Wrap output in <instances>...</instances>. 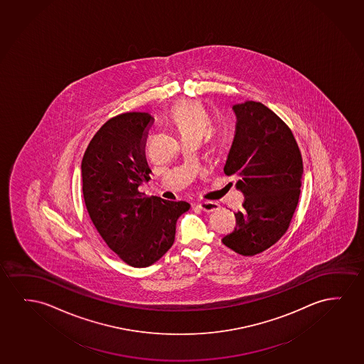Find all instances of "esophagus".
I'll use <instances>...</instances> for the list:
<instances>
[{
    "label": "esophagus",
    "instance_id": "1",
    "mask_svg": "<svg viewBox=\"0 0 364 364\" xmlns=\"http://www.w3.org/2000/svg\"><path fill=\"white\" fill-rule=\"evenodd\" d=\"M197 207H198L200 210H203V212H213V210H220V205L215 203V202H210V200L200 202V203L197 205Z\"/></svg>",
    "mask_w": 364,
    "mask_h": 364
}]
</instances>
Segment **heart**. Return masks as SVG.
Wrapping results in <instances>:
<instances>
[{"label": "heart", "mask_w": 364, "mask_h": 364, "mask_svg": "<svg viewBox=\"0 0 364 364\" xmlns=\"http://www.w3.org/2000/svg\"><path fill=\"white\" fill-rule=\"evenodd\" d=\"M171 119L182 139H202L210 127V114L200 102L181 101L171 111Z\"/></svg>", "instance_id": "1"}]
</instances>
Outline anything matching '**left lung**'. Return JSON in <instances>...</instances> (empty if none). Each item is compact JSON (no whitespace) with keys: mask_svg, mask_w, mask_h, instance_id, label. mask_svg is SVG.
Wrapping results in <instances>:
<instances>
[{"mask_svg":"<svg viewBox=\"0 0 364 364\" xmlns=\"http://www.w3.org/2000/svg\"><path fill=\"white\" fill-rule=\"evenodd\" d=\"M236 134L225 173L238 178L245 202L236 227L222 242L242 256H255L281 240L291 225L302 186V154L291 128L263 103L233 106Z\"/></svg>","mask_w":364,"mask_h":364,"instance_id":"8db88e82","label":"left lung"}]
</instances>
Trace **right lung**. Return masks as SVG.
Here are the masks:
<instances>
[{"label":"right lung","mask_w":364,"mask_h":364,"mask_svg":"<svg viewBox=\"0 0 364 364\" xmlns=\"http://www.w3.org/2000/svg\"><path fill=\"white\" fill-rule=\"evenodd\" d=\"M154 117L126 112L108 119L83 154L82 192L90 218L100 236L128 266L154 264L172 247L185 200L144 197L139 186L152 172L146 141Z\"/></svg>","instance_id":"add662e5"}]
</instances>
